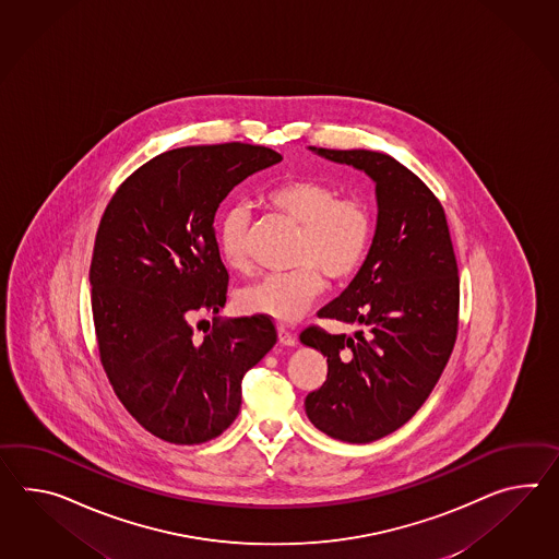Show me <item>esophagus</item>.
Wrapping results in <instances>:
<instances>
[{
  "label": "esophagus",
  "instance_id": "34e87169",
  "mask_svg": "<svg viewBox=\"0 0 559 559\" xmlns=\"http://www.w3.org/2000/svg\"><path fill=\"white\" fill-rule=\"evenodd\" d=\"M278 341L286 345V347H295L297 345V337L285 328H278Z\"/></svg>",
  "mask_w": 559,
  "mask_h": 559
}]
</instances>
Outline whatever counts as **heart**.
<instances>
[{
    "mask_svg": "<svg viewBox=\"0 0 559 559\" xmlns=\"http://www.w3.org/2000/svg\"><path fill=\"white\" fill-rule=\"evenodd\" d=\"M269 204L300 226L293 250V271L266 274L238 295L246 314L295 323L321 297L328 276L347 283L368 259L376 219L361 198H340L333 186L317 179H288L266 193ZM252 214L248 205H234L218 222L219 257L231 271L250 269Z\"/></svg>",
    "mask_w": 559,
    "mask_h": 559,
    "instance_id": "b5f03b06",
    "label": "heart"
}]
</instances>
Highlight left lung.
<instances>
[{"instance_id":"obj_1","label":"left lung","mask_w":559,"mask_h":559,"mask_svg":"<svg viewBox=\"0 0 559 559\" xmlns=\"http://www.w3.org/2000/svg\"><path fill=\"white\" fill-rule=\"evenodd\" d=\"M309 150L376 183L368 259L319 311L357 331L300 333L328 357V380L305 400L309 420L331 438L366 444L408 423L447 368L459 331V266L442 205L408 167L378 151Z\"/></svg>"}]
</instances>
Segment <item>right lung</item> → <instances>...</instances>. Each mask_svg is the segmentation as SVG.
I'll return each mask as SVG.
<instances>
[{
  "label": "right lung",
  "instance_id": "add662e5",
  "mask_svg": "<svg viewBox=\"0 0 559 559\" xmlns=\"http://www.w3.org/2000/svg\"><path fill=\"white\" fill-rule=\"evenodd\" d=\"M281 159L248 143L165 151L124 179L100 218L91 262L100 364L129 414L165 442L222 435L240 412L246 371L276 343L269 317L204 319V335L193 321L226 305L218 205Z\"/></svg>",
  "mask_w": 559,
  "mask_h": 559
}]
</instances>
